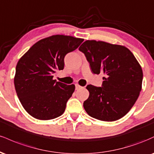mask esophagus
Here are the masks:
<instances>
[{
    "label": "esophagus",
    "instance_id": "obj_1",
    "mask_svg": "<svg viewBox=\"0 0 154 154\" xmlns=\"http://www.w3.org/2000/svg\"><path fill=\"white\" fill-rule=\"evenodd\" d=\"M81 88H82V87H81L80 85H79L78 84H76V85H75V88H76V90H79V89H80Z\"/></svg>",
    "mask_w": 154,
    "mask_h": 154
}]
</instances>
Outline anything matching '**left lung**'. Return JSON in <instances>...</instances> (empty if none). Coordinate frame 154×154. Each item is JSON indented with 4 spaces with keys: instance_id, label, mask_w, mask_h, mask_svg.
<instances>
[{
    "instance_id": "obj_1",
    "label": "left lung",
    "mask_w": 154,
    "mask_h": 154,
    "mask_svg": "<svg viewBox=\"0 0 154 154\" xmlns=\"http://www.w3.org/2000/svg\"><path fill=\"white\" fill-rule=\"evenodd\" d=\"M93 73H103L101 87L88 85L83 103L91 117L106 122L121 119L130 111L142 89L143 70L128 48L103 41L86 40L79 48Z\"/></svg>"
}]
</instances>
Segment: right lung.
I'll return each instance as SVG.
<instances>
[{
	"mask_svg": "<svg viewBox=\"0 0 154 154\" xmlns=\"http://www.w3.org/2000/svg\"><path fill=\"white\" fill-rule=\"evenodd\" d=\"M83 40L68 35H52L39 40L20 58L16 67L14 86L29 115L48 120L63 114L75 85L56 82L53 75L63 69L65 56Z\"/></svg>",
	"mask_w": 154,
	"mask_h": 154,
	"instance_id": "add662e5",
	"label": "right lung"
}]
</instances>
